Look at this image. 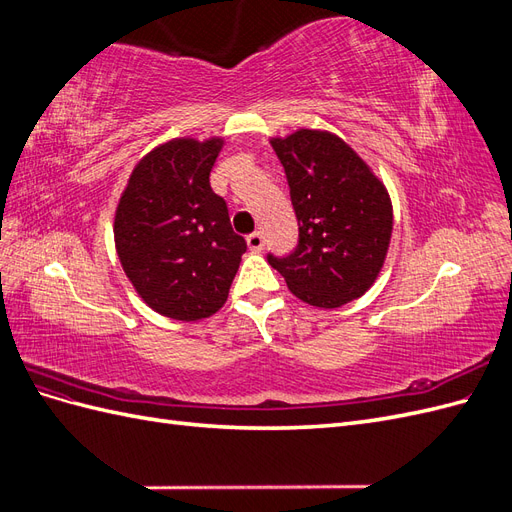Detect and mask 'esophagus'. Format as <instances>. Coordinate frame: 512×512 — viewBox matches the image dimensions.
<instances>
[{"label":"esophagus","mask_w":512,"mask_h":512,"mask_svg":"<svg viewBox=\"0 0 512 512\" xmlns=\"http://www.w3.org/2000/svg\"><path fill=\"white\" fill-rule=\"evenodd\" d=\"M247 247H250L252 252H260L262 247H265V237H262V232H252V235H247Z\"/></svg>","instance_id":"1"}]
</instances>
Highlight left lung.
Wrapping results in <instances>:
<instances>
[{
    "mask_svg": "<svg viewBox=\"0 0 512 512\" xmlns=\"http://www.w3.org/2000/svg\"><path fill=\"white\" fill-rule=\"evenodd\" d=\"M271 145L286 170L299 245L284 258L269 254V265L314 307L363 297L391 243L393 205L384 183L331 132L297 130Z\"/></svg>",
    "mask_w": 512,
    "mask_h": 512,
    "instance_id": "obj_1",
    "label": "left lung"
}]
</instances>
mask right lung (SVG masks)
I'll use <instances>...</instances> for the list:
<instances>
[{"instance_id":"right-lung-1","label":"right lung","mask_w":512,"mask_h":512,"mask_svg":"<svg viewBox=\"0 0 512 512\" xmlns=\"http://www.w3.org/2000/svg\"><path fill=\"white\" fill-rule=\"evenodd\" d=\"M224 138H173L138 162L115 211V247L153 312L192 322L226 303L247 243L209 175Z\"/></svg>"}]
</instances>
